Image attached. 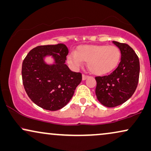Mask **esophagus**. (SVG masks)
Instances as JSON below:
<instances>
[{"mask_svg": "<svg viewBox=\"0 0 151 151\" xmlns=\"http://www.w3.org/2000/svg\"><path fill=\"white\" fill-rule=\"evenodd\" d=\"M88 77V75H86V74H82V79L83 80H85L86 79H87Z\"/></svg>", "mask_w": 151, "mask_h": 151, "instance_id": "esophagus-1", "label": "esophagus"}]
</instances>
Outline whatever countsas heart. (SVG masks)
<instances>
[{"mask_svg":"<svg viewBox=\"0 0 151 151\" xmlns=\"http://www.w3.org/2000/svg\"><path fill=\"white\" fill-rule=\"evenodd\" d=\"M121 52L114 45H81L77 51H72L68 56V63L78 68L88 62V67L92 73L104 75L114 70L119 63Z\"/></svg>","mask_w":151,"mask_h":151,"instance_id":"1","label":"heart"}]
</instances>
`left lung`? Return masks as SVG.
<instances>
[{
  "label": "left lung",
  "mask_w": 151,
  "mask_h": 151,
  "mask_svg": "<svg viewBox=\"0 0 151 151\" xmlns=\"http://www.w3.org/2000/svg\"><path fill=\"white\" fill-rule=\"evenodd\" d=\"M113 43L121 50V62L110 74L95 77L97 98L107 107L120 105L131 98L138 85L140 71L139 58L132 48L125 43Z\"/></svg>",
  "instance_id": "obj_1"
}]
</instances>
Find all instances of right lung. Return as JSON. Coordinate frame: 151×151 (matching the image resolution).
<instances>
[{"instance_id": "obj_1", "label": "right lung", "mask_w": 151, "mask_h": 151, "mask_svg": "<svg viewBox=\"0 0 151 151\" xmlns=\"http://www.w3.org/2000/svg\"><path fill=\"white\" fill-rule=\"evenodd\" d=\"M68 49L63 44L38 46L29 51L22 63V80L30 100L46 110L56 111L66 105L81 83L80 72H72L65 64ZM47 55L54 64L43 60Z\"/></svg>"}]
</instances>
